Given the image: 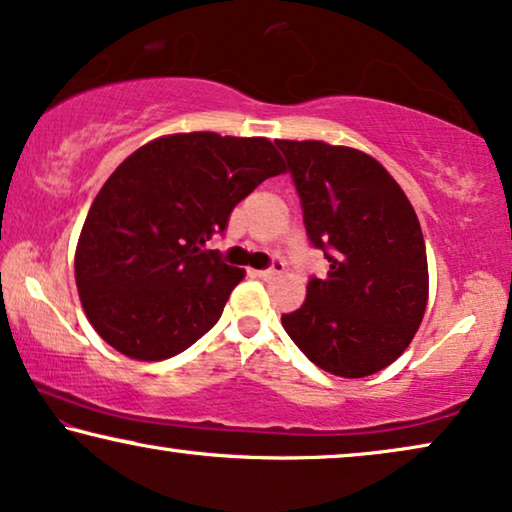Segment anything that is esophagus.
Listing matches in <instances>:
<instances>
[{"instance_id":"34e87169","label":"esophagus","mask_w":512,"mask_h":512,"mask_svg":"<svg viewBox=\"0 0 512 512\" xmlns=\"http://www.w3.org/2000/svg\"><path fill=\"white\" fill-rule=\"evenodd\" d=\"M283 262H276L271 266V269H264V271H253V276L255 278H259V280H273V278H278L280 273H283Z\"/></svg>"}]
</instances>
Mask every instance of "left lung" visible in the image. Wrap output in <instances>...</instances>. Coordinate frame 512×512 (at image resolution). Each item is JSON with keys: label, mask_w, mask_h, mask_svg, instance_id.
<instances>
[{"label": "left lung", "mask_w": 512, "mask_h": 512, "mask_svg": "<svg viewBox=\"0 0 512 512\" xmlns=\"http://www.w3.org/2000/svg\"><path fill=\"white\" fill-rule=\"evenodd\" d=\"M287 169L327 278H311L301 308L280 322L322 371L364 378L403 355L429 299L424 236L399 183L371 155L325 141H285Z\"/></svg>", "instance_id": "left-lung-1"}]
</instances>
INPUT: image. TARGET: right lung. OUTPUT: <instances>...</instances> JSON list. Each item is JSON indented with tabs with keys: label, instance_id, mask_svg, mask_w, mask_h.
<instances>
[{
	"label": "right lung",
	"instance_id": "obj_1",
	"mask_svg": "<svg viewBox=\"0 0 512 512\" xmlns=\"http://www.w3.org/2000/svg\"><path fill=\"white\" fill-rule=\"evenodd\" d=\"M278 174L285 162L264 136L167 134L134 150L78 236L76 287L97 334L139 362L169 359L204 336L246 271L201 248Z\"/></svg>",
	"mask_w": 512,
	"mask_h": 512
}]
</instances>
